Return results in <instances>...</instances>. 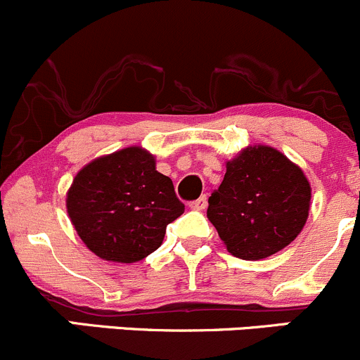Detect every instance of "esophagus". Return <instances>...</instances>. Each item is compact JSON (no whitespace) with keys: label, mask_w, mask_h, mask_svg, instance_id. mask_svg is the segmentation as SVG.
Listing matches in <instances>:
<instances>
[{"label":"esophagus","mask_w":360,"mask_h":360,"mask_svg":"<svg viewBox=\"0 0 360 360\" xmlns=\"http://www.w3.org/2000/svg\"><path fill=\"white\" fill-rule=\"evenodd\" d=\"M190 207H191V209H195V210H203V209H205V207H207V197H205V195H202L200 198H197V200H195V202H191Z\"/></svg>","instance_id":"34e87169"}]
</instances>
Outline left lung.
<instances>
[{
	"mask_svg": "<svg viewBox=\"0 0 360 360\" xmlns=\"http://www.w3.org/2000/svg\"><path fill=\"white\" fill-rule=\"evenodd\" d=\"M311 188L300 165L266 144H250L226 162L209 197L207 217L228 252L248 261L278 252L301 233Z\"/></svg>",
	"mask_w": 360,
	"mask_h": 360,
	"instance_id": "8db88e82",
	"label": "left lung"
}]
</instances>
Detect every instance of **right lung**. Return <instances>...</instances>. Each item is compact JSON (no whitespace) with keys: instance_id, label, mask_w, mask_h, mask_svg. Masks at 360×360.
<instances>
[{"instance_id":"add662e5","label":"right lung","mask_w":360,"mask_h":360,"mask_svg":"<svg viewBox=\"0 0 360 360\" xmlns=\"http://www.w3.org/2000/svg\"><path fill=\"white\" fill-rule=\"evenodd\" d=\"M71 224L101 259L137 263L162 245L184 212L170 177L141 146L103 155L78 170L66 195Z\"/></svg>"}]
</instances>
